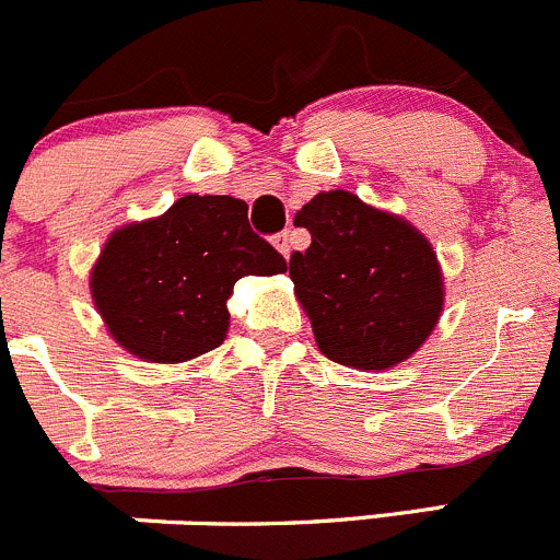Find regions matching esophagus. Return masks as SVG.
Listing matches in <instances>:
<instances>
[{"label": "esophagus", "instance_id": "obj_1", "mask_svg": "<svg viewBox=\"0 0 560 560\" xmlns=\"http://www.w3.org/2000/svg\"><path fill=\"white\" fill-rule=\"evenodd\" d=\"M272 245L275 247H278V253H280V256L282 258H288V256H291V234H288V231H282V234H278V236H275V240H272Z\"/></svg>", "mask_w": 560, "mask_h": 560}]
</instances>
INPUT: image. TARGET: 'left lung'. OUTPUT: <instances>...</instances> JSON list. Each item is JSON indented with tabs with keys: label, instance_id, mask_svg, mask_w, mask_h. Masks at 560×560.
<instances>
[{
	"label": "left lung",
	"instance_id": "left-lung-1",
	"mask_svg": "<svg viewBox=\"0 0 560 560\" xmlns=\"http://www.w3.org/2000/svg\"><path fill=\"white\" fill-rule=\"evenodd\" d=\"M313 242L288 275L320 353L378 373L422 348L444 310V275L428 236L348 190L318 192L293 220Z\"/></svg>",
	"mask_w": 560,
	"mask_h": 560
}]
</instances>
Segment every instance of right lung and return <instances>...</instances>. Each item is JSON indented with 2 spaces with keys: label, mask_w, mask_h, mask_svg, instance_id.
Instances as JSON below:
<instances>
[{
  "label": "right lung",
  "mask_w": 560,
  "mask_h": 560,
  "mask_svg": "<svg viewBox=\"0 0 560 560\" xmlns=\"http://www.w3.org/2000/svg\"><path fill=\"white\" fill-rule=\"evenodd\" d=\"M285 272V258L253 234L234 196H182L160 218L108 236L90 275L108 335L143 362L179 364L229 331V299L245 275Z\"/></svg>",
  "instance_id": "right-lung-1"
}]
</instances>
